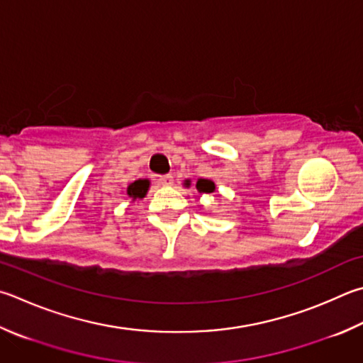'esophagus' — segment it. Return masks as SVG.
I'll list each match as a JSON object with an SVG mask.
<instances>
[{"label":"esophagus","mask_w":363,"mask_h":363,"mask_svg":"<svg viewBox=\"0 0 363 363\" xmlns=\"http://www.w3.org/2000/svg\"><path fill=\"white\" fill-rule=\"evenodd\" d=\"M173 176H171V174H164V176H160L159 177V184H160V186L162 187H171V186H173Z\"/></svg>","instance_id":"34e87169"}]
</instances>
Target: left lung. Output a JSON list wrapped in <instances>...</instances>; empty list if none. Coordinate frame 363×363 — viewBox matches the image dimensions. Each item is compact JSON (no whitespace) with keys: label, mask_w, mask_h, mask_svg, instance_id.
<instances>
[{"label":"left lung","mask_w":363,"mask_h":363,"mask_svg":"<svg viewBox=\"0 0 363 363\" xmlns=\"http://www.w3.org/2000/svg\"><path fill=\"white\" fill-rule=\"evenodd\" d=\"M190 182H192V181L186 179V181H184V186L189 189L190 187ZM196 190H199L200 194H208L209 195V194H213L214 190H216V184L211 181V179H201V177H200V179L196 181Z\"/></svg>","instance_id":"obj_1"}]
</instances>
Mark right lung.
<instances>
[{
	"instance_id": "add662e5",
	"label": "right lung",
	"mask_w": 363,
	"mask_h": 363,
	"mask_svg": "<svg viewBox=\"0 0 363 363\" xmlns=\"http://www.w3.org/2000/svg\"><path fill=\"white\" fill-rule=\"evenodd\" d=\"M150 187V181L149 179H138L135 182H131L127 187V195L131 200H143L144 196L147 195Z\"/></svg>"
}]
</instances>
